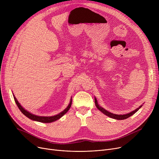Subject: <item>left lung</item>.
<instances>
[{"label":"left lung","mask_w":159,"mask_h":159,"mask_svg":"<svg viewBox=\"0 0 159 159\" xmlns=\"http://www.w3.org/2000/svg\"><path fill=\"white\" fill-rule=\"evenodd\" d=\"M95 106L96 107L98 108V110L101 111L102 113H103L104 114H105L106 115H107V116H110V118H112V119H116V120H124V119H128V117H129V116H131V115H133V114H135L140 108L143 106H139V107L137 108L136 110H135L134 111H132L131 112L129 113H127V114H124V115H116V114H113L111 112H109L108 111L106 110L105 109H104L103 107H102L101 106H100L97 102V101L96 98H95Z\"/></svg>","instance_id":"obj_1"}]
</instances>
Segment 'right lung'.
Returning <instances> with one entry per match:
<instances>
[{
    "label": "right lung",
    "instance_id": "add662e5",
    "mask_svg": "<svg viewBox=\"0 0 159 159\" xmlns=\"http://www.w3.org/2000/svg\"><path fill=\"white\" fill-rule=\"evenodd\" d=\"M13 98H14V100H15V103L16 104V105H17L18 107L19 108V110H20V111L25 116H26L28 118H29V119H31L33 120H35V121H37V122H43V123H50V122L56 121L57 120L61 118L62 116L64 114H66L67 112H68V111L70 110V107L71 106V102H72V98H71V100H70V102L69 105L68 106V107H67L64 111H62L60 113H58V115H54V116H37V115H33V114L30 113L29 111H28L27 110H25L24 107H22V106L20 104V103L18 102L17 100H16V98L14 96V95H13Z\"/></svg>",
    "mask_w": 159,
    "mask_h": 159
}]
</instances>
